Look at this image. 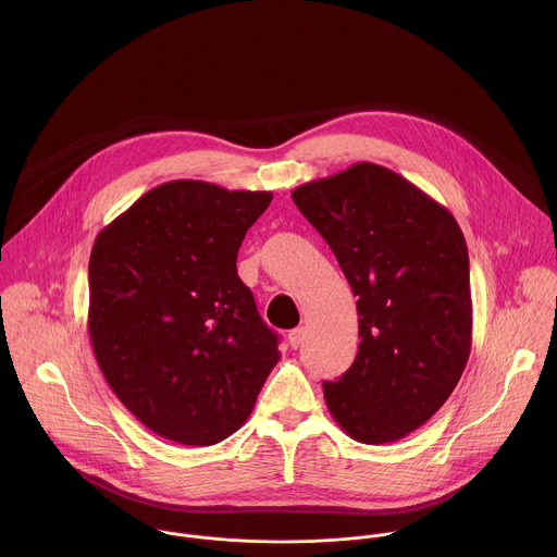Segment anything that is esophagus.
<instances>
[{"label":"esophagus","mask_w":557,"mask_h":557,"mask_svg":"<svg viewBox=\"0 0 557 557\" xmlns=\"http://www.w3.org/2000/svg\"><path fill=\"white\" fill-rule=\"evenodd\" d=\"M287 341H289V345H292L294 349H298V347L302 345V341H305V327H296V330H292V332H289V336H287Z\"/></svg>","instance_id":"obj_1"}]
</instances>
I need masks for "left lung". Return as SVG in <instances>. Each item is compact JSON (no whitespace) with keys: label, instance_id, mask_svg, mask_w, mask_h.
Wrapping results in <instances>:
<instances>
[{"label":"left lung","instance_id":"1","mask_svg":"<svg viewBox=\"0 0 557 557\" xmlns=\"http://www.w3.org/2000/svg\"><path fill=\"white\" fill-rule=\"evenodd\" d=\"M294 203L358 296L360 345L325 405L356 442L388 444L453 395L472 349L470 257L455 216L375 162L298 186Z\"/></svg>","mask_w":557,"mask_h":557}]
</instances>
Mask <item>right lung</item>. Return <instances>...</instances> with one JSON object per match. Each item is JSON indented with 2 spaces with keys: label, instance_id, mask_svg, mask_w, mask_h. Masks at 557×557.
<instances>
[{
  "label": "right lung",
  "instance_id": "right-lung-1",
  "mask_svg": "<svg viewBox=\"0 0 557 557\" xmlns=\"http://www.w3.org/2000/svg\"><path fill=\"white\" fill-rule=\"evenodd\" d=\"M272 193L173 180L94 239L87 327L115 397L184 446L236 433L281 358L236 259Z\"/></svg>",
  "mask_w": 557,
  "mask_h": 557
}]
</instances>
